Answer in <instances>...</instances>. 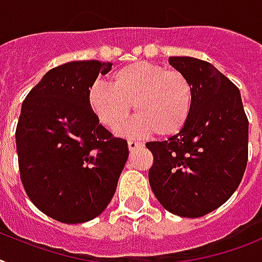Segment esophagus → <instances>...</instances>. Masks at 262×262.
Wrapping results in <instances>:
<instances>
[{"instance_id":"esophagus-1","label":"esophagus","mask_w":262,"mask_h":262,"mask_svg":"<svg viewBox=\"0 0 262 262\" xmlns=\"http://www.w3.org/2000/svg\"><path fill=\"white\" fill-rule=\"evenodd\" d=\"M142 146V143L139 142H134V140H128V150L129 151H135L138 147Z\"/></svg>"}]
</instances>
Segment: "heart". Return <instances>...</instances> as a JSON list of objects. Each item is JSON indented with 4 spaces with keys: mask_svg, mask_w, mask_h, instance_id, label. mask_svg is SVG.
Listing matches in <instances>:
<instances>
[{
    "mask_svg": "<svg viewBox=\"0 0 262 262\" xmlns=\"http://www.w3.org/2000/svg\"><path fill=\"white\" fill-rule=\"evenodd\" d=\"M88 101L101 124L111 129L128 118L134 103L136 116L119 129L120 135L142 138L155 133L170 136L179 133L189 119L193 87L179 71L138 61L118 69L112 76V85H94Z\"/></svg>",
    "mask_w": 262,
    "mask_h": 262,
    "instance_id": "heart-1",
    "label": "heart"
}]
</instances>
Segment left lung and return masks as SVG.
<instances>
[{"instance_id":"left-lung-1","label":"left lung","mask_w":262,"mask_h":262,"mask_svg":"<svg viewBox=\"0 0 262 262\" xmlns=\"http://www.w3.org/2000/svg\"><path fill=\"white\" fill-rule=\"evenodd\" d=\"M168 62L189 79L193 105L177 135L146 143L154 155L148 181L166 210L198 218L238 187L248 162L249 122L239 90L210 62L187 56Z\"/></svg>"}]
</instances>
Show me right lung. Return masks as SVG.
<instances>
[{
    "mask_svg": "<svg viewBox=\"0 0 262 262\" xmlns=\"http://www.w3.org/2000/svg\"><path fill=\"white\" fill-rule=\"evenodd\" d=\"M112 62L71 61L51 69L21 107L16 144L21 182L48 217L83 224L104 211L128 158L124 139L99 124L88 101Z\"/></svg>",
    "mask_w": 262,
    "mask_h": 262,
    "instance_id": "right-lung-1",
    "label": "right lung"
}]
</instances>
